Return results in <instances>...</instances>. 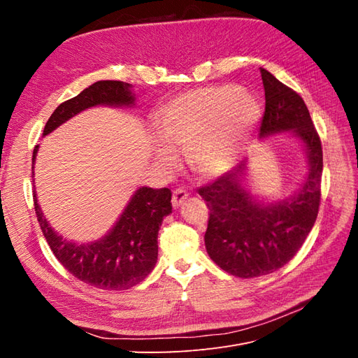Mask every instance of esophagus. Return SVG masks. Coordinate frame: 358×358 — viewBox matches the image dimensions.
Masks as SVG:
<instances>
[{
    "label": "esophagus",
    "instance_id": "34e87169",
    "mask_svg": "<svg viewBox=\"0 0 358 358\" xmlns=\"http://www.w3.org/2000/svg\"><path fill=\"white\" fill-rule=\"evenodd\" d=\"M188 199V192L185 191V189H182V188H178L175 192H173V196H171V206L175 209H178L179 206L185 201Z\"/></svg>",
    "mask_w": 358,
    "mask_h": 358
}]
</instances>
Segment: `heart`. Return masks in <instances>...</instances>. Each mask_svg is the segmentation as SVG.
<instances>
[{
    "mask_svg": "<svg viewBox=\"0 0 358 358\" xmlns=\"http://www.w3.org/2000/svg\"><path fill=\"white\" fill-rule=\"evenodd\" d=\"M259 116L258 100L234 85L188 91L157 112L155 127L161 137L154 138V154L162 164L173 166L178 161L175 149L185 150L196 175L218 178L239 159Z\"/></svg>",
    "mask_w": 358,
    "mask_h": 358,
    "instance_id": "heart-1",
    "label": "heart"
}]
</instances>
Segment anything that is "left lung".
Wrapping results in <instances>:
<instances>
[{
    "instance_id": "8db88e82",
    "label": "left lung",
    "mask_w": 358,
    "mask_h": 358,
    "mask_svg": "<svg viewBox=\"0 0 358 358\" xmlns=\"http://www.w3.org/2000/svg\"><path fill=\"white\" fill-rule=\"evenodd\" d=\"M266 110L259 137L291 133L305 148L308 175L292 197L263 201L246 188V159L199 194L210 210L204 243L227 273L257 278L276 272L297 254L315 224L321 200V140L301 96L259 69Z\"/></svg>"
}]
</instances>
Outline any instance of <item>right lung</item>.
I'll use <instances>...</instances> for the list:
<instances>
[{
  "label": "right lung",
  "instance_id": "add662e5",
  "mask_svg": "<svg viewBox=\"0 0 358 358\" xmlns=\"http://www.w3.org/2000/svg\"><path fill=\"white\" fill-rule=\"evenodd\" d=\"M131 85L100 80L74 99L61 103L46 122L43 136L67 122L70 117L94 106H134ZM38 145L32 152V178ZM34 208L40 229L58 262L85 284L101 289H128L152 272L158 258V231L164 216L171 213L169 188H138L128 201L113 229L99 241L76 243L64 239L43 215L34 191Z\"/></svg>",
  "mask_w": 358,
  "mask_h": 358
}]
</instances>
